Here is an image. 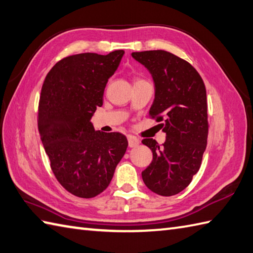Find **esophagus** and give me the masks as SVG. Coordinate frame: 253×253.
<instances>
[{
  "label": "esophagus",
  "instance_id": "esophagus-1",
  "mask_svg": "<svg viewBox=\"0 0 253 253\" xmlns=\"http://www.w3.org/2000/svg\"><path fill=\"white\" fill-rule=\"evenodd\" d=\"M127 142H128V146L130 147H135L137 145H140V138H137L136 136L133 135H127Z\"/></svg>",
  "mask_w": 253,
  "mask_h": 253
}]
</instances>
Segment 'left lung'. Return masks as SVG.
Instances as JSON below:
<instances>
[{"mask_svg":"<svg viewBox=\"0 0 253 253\" xmlns=\"http://www.w3.org/2000/svg\"><path fill=\"white\" fill-rule=\"evenodd\" d=\"M132 56L153 77L155 99L149 116L164 121L166 133L162 146L153 138L142 141L153 153L142 178L151 191L170 197L188 187L202 163L209 133L205 85L191 64L167 51H142Z\"/></svg>","mask_w":253,"mask_h":253,"instance_id":"1","label":"left lung"}]
</instances>
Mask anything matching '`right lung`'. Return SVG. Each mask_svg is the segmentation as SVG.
Here are the masks:
<instances>
[{"instance_id":"1","label":"right lung","mask_w":253,"mask_h":253,"mask_svg":"<svg viewBox=\"0 0 253 253\" xmlns=\"http://www.w3.org/2000/svg\"><path fill=\"white\" fill-rule=\"evenodd\" d=\"M123 54L116 50L66 56L50 70L41 88V142L56 180L79 198H94L106 190L126 151L123 134L96 131L90 122Z\"/></svg>"}]
</instances>
